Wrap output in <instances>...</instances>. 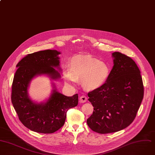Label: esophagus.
Listing matches in <instances>:
<instances>
[{"instance_id": "34e87169", "label": "esophagus", "mask_w": 155, "mask_h": 155, "mask_svg": "<svg viewBox=\"0 0 155 155\" xmlns=\"http://www.w3.org/2000/svg\"><path fill=\"white\" fill-rule=\"evenodd\" d=\"M87 97L85 96H82L79 98L80 102H81V103H84L85 102L87 101Z\"/></svg>"}]
</instances>
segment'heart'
I'll return each instance as SVG.
<instances>
[{"mask_svg":"<svg viewBox=\"0 0 155 155\" xmlns=\"http://www.w3.org/2000/svg\"><path fill=\"white\" fill-rule=\"evenodd\" d=\"M110 68L107 63L91 56H78L71 59L69 69L64 71L67 84L74 86L82 79V85L88 90L96 89L108 79Z\"/></svg>","mask_w":155,"mask_h":155,"instance_id":"heart-1","label":"heart"}]
</instances>
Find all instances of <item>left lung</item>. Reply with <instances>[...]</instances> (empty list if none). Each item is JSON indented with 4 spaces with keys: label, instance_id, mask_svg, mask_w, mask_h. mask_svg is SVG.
I'll list each match as a JSON object with an SVG mask.
<instances>
[{
    "label": "left lung",
    "instance_id": "left-lung-1",
    "mask_svg": "<svg viewBox=\"0 0 155 155\" xmlns=\"http://www.w3.org/2000/svg\"><path fill=\"white\" fill-rule=\"evenodd\" d=\"M112 55L114 66L108 79L87 94L94 112L87 124L94 132L101 134L118 132L132 124L144 95L140 71L135 62L120 52Z\"/></svg>",
    "mask_w": 155,
    "mask_h": 155
}]
</instances>
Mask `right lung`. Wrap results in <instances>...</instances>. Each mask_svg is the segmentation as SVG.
I'll return each instance as SVG.
<instances>
[{"label": "right lung", "instance_id": "right-lung-1", "mask_svg": "<svg viewBox=\"0 0 155 155\" xmlns=\"http://www.w3.org/2000/svg\"><path fill=\"white\" fill-rule=\"evenodd\" d=\"M59 54L54 50L37 51L27 54L16 66L18 68L12 87V103L23 125L35 132H55L63 126L67 111L78 104V94L66 96L57 91L54 84H52L53 89L46 102L37 103L30 98L28 89L35 77L47 75L52 80L61 78Z\"/></svg>", "mask_w": 155, "mask_h": 155}]
</instances>
